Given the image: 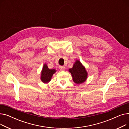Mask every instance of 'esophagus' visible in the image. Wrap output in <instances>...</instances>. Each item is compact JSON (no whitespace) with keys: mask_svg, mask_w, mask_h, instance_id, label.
Masks as SVG:
<instances>
[{"mask_svg":"<svg viewBox=\"0 0 129 129\" xmlns=\"http://www.w3.org/2000/svg\"><path fill=\"white\" fill-rule=\"evenodd\" d=\"M59 69L61 71H64L65 70V67L64 66H59Z\"/></svg>","mask_w":129,"mask_h":129,"instance_id":"34e87169","label":"esophagus"}]
</instances>
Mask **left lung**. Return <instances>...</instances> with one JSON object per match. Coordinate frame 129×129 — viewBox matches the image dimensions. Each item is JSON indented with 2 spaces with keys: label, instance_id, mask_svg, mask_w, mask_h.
I'll return each instance as SVG.
<instances>
[{
  "label": "left lung",
  "instance_id": "obj_1",
  "mask_svg": "<svg viewBox=\"0 0 129 129\" xmlns=\"http://www.w3.org/2000/svg\"><path fill=\"white\" fill-rule=\"evenodd\" d=\"M69 72L72 74L73 80L77 84L85 82L87 78L88 73L85 67L79 60H76L72 68L69 69Z\"/></svg>",
  "mask_w": 129,
  "mask_h": 129
}]
</instances>
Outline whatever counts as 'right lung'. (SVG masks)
Returning a JSON list of instances; mask_svg holds the SVG:
<instances>
[{
  "mask_svg": "<svg viewBox=\"0 0 129 129\" xmlns=\"http://www.w3.org/2000/svg\"><path fill=\"white\" fill-rule=\"evenodd\" d=\"M56 71V70L55 69H49L47 65L44 64L41 74V80L44 83H49Z\"/></svg>",
  "mask_w": 129,
  "mask_h": 129,
  "instance_id": "right-lung-1",
  "label": "right lung"
}]
</instances>
